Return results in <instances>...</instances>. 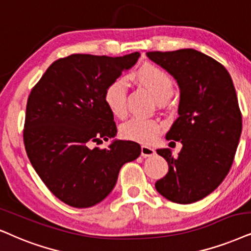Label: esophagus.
<instances>
[{
	"mask_svg": "<svg viewBox=\"0 0 251 251\" xmlns=\"http://www.w3.org/2000/svg\"><path fill=\"white\" fill-rule=\"evenodd\" d=\"M155 154V149L149 147V146H142L141 147V155L144 157L147 156H151V155Z\"/></svg>",
	"mask_w": 251,
	"mask_h": 251,
	"instance_id": "esophagus-1",
	"label": "esophagus"
}]
</instances>
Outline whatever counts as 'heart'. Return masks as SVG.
<instances>
[{
	"instance_id": "heart-1",
	"label": "heart",
	"mask_w": 251,
	"mask_h": 251,
	"mask_svg": "<svg viewBox=\"0 0 251 251\" xmlns=\"http://www.w3.org/2000/svg\"><path fill=\"white\" fill-rule=\"evenodd\" d=\"M131 78L145 87L153 95L157 103L168 100L173 95V80L163 69L153 65H144L131 75ZM104 103L116 117H123L126 112L127 82L124 77L113 80L104 90ZM160 132V125L151 119L133 117L120 127V133L128 140L149 144L154 141Z\"/></svg>"
}]
</instances>
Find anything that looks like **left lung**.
<instances>
[{
	"label": "left lung",
	"instance_id": "1",
	"mask_svg": "<svg viewBox=\"0 0 251 251\" xmlns=\"http://www.w3.org/2000/svg\"><path fill=\"white\" fill-rule=\"evenodd\" d=\"M146 54L179 87L178 118L166 138L183 147L178 156L169 148L157 149L169 171L155 188L168 201L191 204L213 192L233 163L242 132L235 88L227 69L199 50Z\"/></svg>",
	"mask_w": 251,
	"mask_h": 251
}]
</instances>
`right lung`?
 Listing matches in <instances>:
<instances>
[{"mask_svg": "<svg viewBox=\"0 0 251 251\" xmlns=\"http://www.w3.org/2000/svg\"><path fill=\"white\" fill-rule=\"evenodd\" d=\"M124 56L72 54L56 60L31 90L24 145L36 173L56 198L76 208L98 204L115 188L125 163L141 154L140 145L117 135L104 90L138 61Z\"/></svg>", "mask_w": 251, "mask_h": 251, "instance_id": "1", "label": "right lung"}]
</instances>
